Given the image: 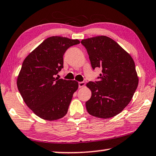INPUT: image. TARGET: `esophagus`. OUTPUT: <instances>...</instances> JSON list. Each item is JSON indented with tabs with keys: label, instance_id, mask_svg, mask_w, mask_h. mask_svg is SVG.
<instances>
[{
	"label": "esophagus",
	"instance_id": "obj_1",
	"mask_svg": "<svg viewBox=\"0 0 156 156\" xmlns=\"http://www.w3.org/2000/svg\"><path fill=\"white\" fill-rule=\"evenodd\" d=\"M85 85V82H79L78 83V87H79V88H81V87H84Z\"/></svg>",
	"mask_w": 156,
	"mask_h": 156
}]
</instances>
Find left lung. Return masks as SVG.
I'll list each match as a JSON object with an SVG mask.
<instances>
[{"label": "left lung", "mask_w": 156, "mask_h": 156, "mask_svg": "<svg viewBox=\"0 0 156 156\" xmlns=\"http://www.w3.org/2000/svg\"><path fill=\"white\" fill-rule=\"evenodd\" d=\"M93 69H102L99 80L87 83L92 96L86 101L87 112L94 117L110 118L127 106L138 86L134 60L113 39L105 36L84 39Z\"/></svg>", "instance_id": "8db88e82"}]
</instances>
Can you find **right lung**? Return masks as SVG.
<instances>
[{
    "label": "right lung",
    "mask_w": 156,
    "mask_h": 156,
    "mask_svg": "<svg viewBox=\"0 0 156 156\" xmlns=\"http://www.w3.org/2000/svg\"><path fill=\"white\" fill-rule=\"evenodd\" d=\"M79 43L77 39L50 37L23 62L17 81L19 92L28 107L41 118L58 120L67 113L78 83L56 75L64 67L63 56L67 49Z\"/></svg>",
    "instance_id": "add662e5"
}]
</instances>
